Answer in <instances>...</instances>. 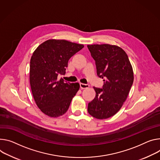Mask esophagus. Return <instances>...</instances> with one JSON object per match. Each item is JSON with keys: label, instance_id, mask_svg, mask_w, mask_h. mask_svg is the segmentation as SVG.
<instances>
[{"label": "esophagus", "instance_id": "obj_1", "mask_svg": "<svg viewBox=\"0 0 160 160\" xmlns=\"http://www.w3.org/2000/svg\"><path fill=\"white\" fill-rule=\"evenodd\" d=\"M80 88L82 89H87V88H89V84H85V83H80Z\"/></svg>", "mask_w": 160, "mask_h": 160}]
</instances>
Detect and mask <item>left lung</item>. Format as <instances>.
Instances as JSON below:
<instances>
[{"label": "left lung", "mask_w": 160, "mask_h": 160, "mask_svg": "<svg viewBox=\"0 0 160 160\" xmlns=\"http://www.w3.org/2000/svg\"><path fill=\"white\" fill-rule=\"evenodd\" d=\"M96 62L98 76L103 78L102 88L94 87L95 98L88 112L98 119L109 118L122 107L133 83V72L128 55L120 47L108 44L88 45Z\"/></svg>", "instance_id": "8db88e82"}]
</instances>
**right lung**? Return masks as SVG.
Instances as JSON below:
<instances>
[{"mask_svg": "<svg viewBox=\"0 0 160 160\" xmlns=\"http://www.w3.org/2000/svg\"><path fill=\"white\" fill-rule=\"evenodd\" d=\"M84 46L66 40L49 39L34 52L30 62V83L33 97L45 114L57 118L64 114L80 88L58 75H65L68 61Z\"/></svg>", "mask_w": 160, "mask_h": 160, "instance_id": "add662e5", "label": "right lung"}]
</instances>
